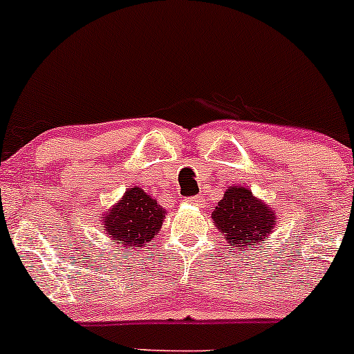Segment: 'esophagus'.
Wrapping results in <instances>:
<instances>
[{
	"instance_id": "34e87169",
	"label": "esophagus",
	"mask_w": 354,
	"mask_h": 354,
	"mask_svg": "<svg viewBox=\"0 0 354 354\" xmlns=\"http://www.w3.org/2000/svg\"><path fill=\"white\" fill-rule=\"evenodd\" d=\"M187 201H188V202H192V204H197V205H201L202 202H204V198H202V197H188Z\"/></svg>"
}]
</instances>
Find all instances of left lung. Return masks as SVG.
Masks as SVG:
<instances>
[{
    "label": "left lung",
    "mask_w": 354,
    "mask_h": 354,
    "mask_svg": "<svg viewBox=\"0 0 354 354\" xmlns=\"http://www.w3.org/2000/svg\"><path fill=\"white\" fill-rule=\"evenodd\" d=\"M232 247L259 245L277 225L275 212L257 201L249 188L230 187L211 216Z\"/></svg>",
    "instance_id": "left-lung-1"
}]
</instances>
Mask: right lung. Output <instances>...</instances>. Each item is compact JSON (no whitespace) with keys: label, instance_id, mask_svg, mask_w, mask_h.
<instances>
[{"label":"right lung","instance_id":"right-lung-1","mask_svg":"<svg viewBox=\"0 0 354 354\" xmlns=\"http://www.w3.org/2000/svg\"><path fill=\"white\" fill-rule=\"evenodd\" d=\"M164 218L166 211L157 205L156 198L135 187L105 214V232L128 247H145L157 236Z\"/></svg>","mask_w":354,"mask_h":354}]
</instances>
